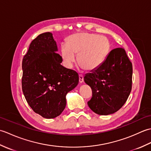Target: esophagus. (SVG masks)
I'll list each match as a JSON object with an SVG mask.
<instances>
[{
	"label": "esophagus",
	"instance_id": "esophagus-1",
	"mask_svg": "<svg viewBox=\"0 0 151 151\" xmlns=\"http://www.w3.org/2000/svg\"><path fill=\"white\" fill-rule=\"evenodd\" d=\"M84 82V76L82 75H79V82L82 83Z\"/></svg>",
	"mask_w": 151,
	"mask_h": 151
}]
</instances>
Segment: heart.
<instances>
[{
    "label": "heart",
    "mask_w": 151,
    "mask_h": 151,
    "mask_svg": "<svg viewBox=\"0 0 151 151\" xmlns=\"http://www.w3.org/2000/svg\"><path fill=\"white\" fill-rule=\"evenodd\" d=\"M110 44L104 36L94 34L78 33L67 39V44L61 45L60 54L65 67L71 68L76 62L75 54H78V62L82 68L92 70L101 66L110 52Z\"/></svg>",
    "instance_id": "b5f03b06"
}]
</instances>
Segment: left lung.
Returning a JSON list of instances; mask_svg holds the SVG:
<instances>
[{
	"instance_id": "1",
	"label": "left lung",
	"mask_w": 151,
	"mask_h": 151,
	"mask_svg": "<svg viewBox=\"0 0 151 151\" xmlns=\"http://www.w3.org/2000/svg\"><path fill=\"white\" fill-rule=\"evenodd\" d=\"M84 79L92 89V97L88 102L91 110L99 115L114 114L124 104L130 93L132 64L124 49L116 48Z\"/></svg>"
}]
</instances>
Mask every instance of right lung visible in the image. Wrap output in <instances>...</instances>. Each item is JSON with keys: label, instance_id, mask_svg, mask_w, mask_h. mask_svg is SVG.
Returning a JSON list of instances; mask_svg holds the SVG:
<instances>
[{"label": "right lung", "instance_id": "right-lung-1", "mask_svg": "<svg viewBox=\"0 0 151 151\" xmlns=\"http://www.w3.org/2000/svg\"><path fill=\"white\" fill-rule=\"evenodd\" d=\"M50 32L32 41L22 62V89L30 108L44 118L58 116L66 95L78 84V74L61 65L62 57Z\"/></svg>", "mask_w": 151, "mask_h": 151}]
</instances>
